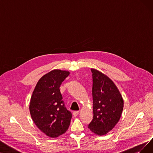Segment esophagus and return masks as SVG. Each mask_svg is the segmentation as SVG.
Returning a JSON list of instances; mask_svg holds the SVG:
<instances>
[{
	"mask_svg": "<svg viewBox=\"0 0 153 153\" xmlns=\"http://www.w3.org/2000/svg\"><path fill=\"white\" fill-rule=\"evenodd\" d=\"M79 114V111H73V115H74V117L77 116Z\"/></svg>",
	"mask_w": 153,
	"mask_h": 153,
	"instance_id": "34e87169",
	"label": "esophagus"
}]
</instances>
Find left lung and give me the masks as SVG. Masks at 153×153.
Returning <instances> with one entry per match:
<instances>
[{"label":"left lung","instance_id":"left-lung-1","mask_svg":"<svg viewBox=\"0 0 153 153\" xmlns=\"http://www.w3.org/2000/svg\"><path fill=\"white\" fill-rule=\"evenodd\" d=\"M92 73L93 119L88 125L97 135L111 131L118 122L123 109V100L117 87L106 75L95 69Z\"/></svg>","mask_w":153,"mask_h":153}]
</instances>
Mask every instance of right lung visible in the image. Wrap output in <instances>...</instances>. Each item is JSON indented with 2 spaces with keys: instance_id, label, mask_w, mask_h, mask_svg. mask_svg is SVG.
<instances>
[{
  "instance_id": "add662e5",
  "label": "right lung",
  "mask_w": 153,
  "mask_h": 153,
  "mask_svg": "<svg viewBox=\"0 0 153 153\" xmlns=\"http://www.w3.org/2000/svg\"><path fill=\"white\" fill-rule=\"evenodd\" d=\"M69 72L54 69L37 82L30 102V112L36 126L48 136L56 138L70 125L71 112L62 100L59 87Z\"/></svg>"
}]
</instances>
